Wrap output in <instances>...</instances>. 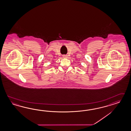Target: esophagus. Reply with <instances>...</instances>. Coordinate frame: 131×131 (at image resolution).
Returning a JSON list of instances; mask_svg holds the SVG:
<instances>
[{"instance_id": "obj_1", "label": "esophagus", "mask_w": 131, "mask_h": 131, "mask_svg": "<svg viewBox=\"0 0 131 131\" xmlns=\"http://www.w3.org/2000/svg\"><path fill=\"white\" fill-rule=\"evenodd\" d=\"M67 56H68L66 55H63L62 57H63V58H67L68 57Z\"/></svg>"}]
</instances>
